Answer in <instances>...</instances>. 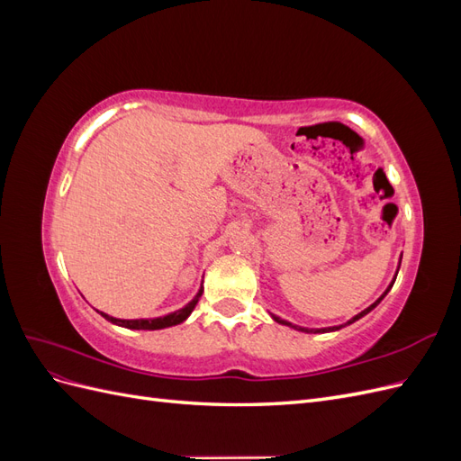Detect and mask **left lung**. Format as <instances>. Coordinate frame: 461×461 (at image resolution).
Masks as SVG:
<instances>
[{
	"label": "left lung",
	"instance_id": "1",
	"mask_svg": "<svg viewBox=\"0 0 461 461\" xmlns=\"http://www.w3.org/2000/svg\"><path fill=\"white\" fill-rule=\"evenodd\" d=\"M400 263H402V258H400ZM400 269V267H398ZM396 275H398V271H396ZM396 275H394V278H393V283H390L388 285V288L383 292V294L379 296V298H376L371 305H369V308H366L364 312H359L357 315H354L350 321H346V323L344 325H339V327H325V329H308V327H300V325H292L290 323V321H285V319H281V317H278V315H275V313H271V317L276 321V323H281V325H286V327H290V329H296V330H302V332H313V334H317V332H332V330H340L342 327H346V325H352V323H356V321L357 319H361V317H364V315H367L371 310H375L376 308V305H379L381 302H383V298L388 294V292H390V288H393V285H394V281H396Z\"/></svg>",
	"mask_w": 461,
	"mask_h": 461
}]
</instances>
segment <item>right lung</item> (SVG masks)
Segmentation results:
<instances>
[{"mask_svg": "<svg viewBox=\"0 0 461 461\" xmlns=\"http://www.w3.org/2000/svg\"><path fill=\"white\" fill-rule=\"evenodd\" d=\"M202 292H203V281L196 292V296H194L185 308H180L176 312H171L167 315H161V317H153V319H119V317H111L104 312H97L102 317H105L107 321H111V323L117 325V327H124V329H134V330H159V329H167V327H175V325H180L183 321H186L190 317V313L194 312V308H196L198 300L202 298Z\"/></svg>", "mask_w": 461, "mask_h": 461, "instance_id": "obj_1", "label": "right lung"}]
</instances>
